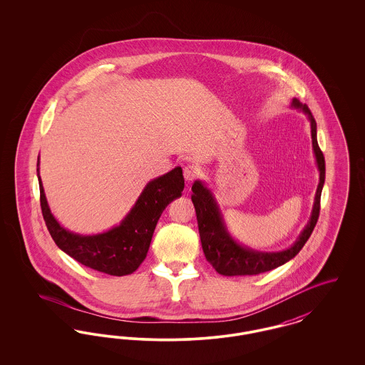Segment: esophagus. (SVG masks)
Masks as SVG:
<instances>
[{
  "label": "esophagus",
  "mask_w": 365,
  "mask_h": 365,
  "mask_svg": "<svg viewBox=\"0 0 365 365\" xmlns=\"http://www.w3.org/2000/svg\"><path fill=\"white\" fill-rule=\"evenodd\" d=\"M201 174L200 168L197 165H186L183 170V176L186 182H192L195 178H198V175Z\"/></svg>",
  "instance_id": "34e87169"
}]
</instances>
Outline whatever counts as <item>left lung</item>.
Listing matches in <instances>:
<instances>
[{
	"mask_svg": "<svg viewBox=\"0 0 365 365\" xmlns=\"http://www.w3.org/2000/svg\"><path fill=\"white\" fill-rule=\"evenodd\" d=\"M290 108L304 112V115H307L308 122L311 124L313 155H314L316 167L319 171V185L314 194L309 220L290 247L279 252L255 250L249 246H245L242 243L238 242L230 234L222 209L217 204V200L213 191L209 189L208 185L204 180H200V179L195 180L191 187L192 190L191 201L195 208L202 250L207 260L220 275H225V277L259 275L262 272L271 271L274 268H278L298 255V252L309 240L313 228L317 223L319 212H320V197H322V190L326 179L324 156L317 143L316 120L309 108L297 98L292 100Z\"/></svg>",
	"mask_w": 365,
	"mask_h": 365,
	"instance_id": "1",
	"label": "left lung"
}]
</instances>
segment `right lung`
Segmentation results:
<instances>
[{"mask_svg": "<svg viewBox=\"0 0 365 365\" xmlns=\"http://www.w3.org/2000/svg\"><path fill=\"white\" fill-rule=\"evenodd\" d=\"M36 175L42 215L53 241L73 260L113 277L130 275L138 269L148 255L163 210L182 195L185 187L182 168L175 167L173 171L146 183L135 204L118 226L104 232L83 235L61 226L53 216L39 176V156Z\"/></svg>", "mask_w": 365, "mask_h": 365, "instance_id": "1", "label": "right lung"}]
</instances>
